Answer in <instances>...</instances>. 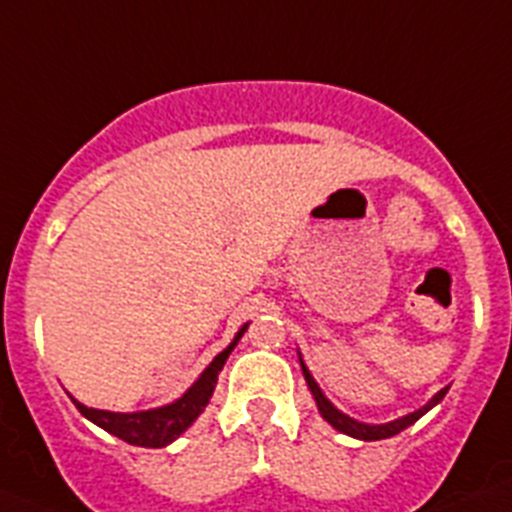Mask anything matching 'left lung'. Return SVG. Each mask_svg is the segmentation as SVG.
Returning a JSON list of instances; mask_svg holds the SVG:
<instances>
[{
    "label": "left lung",
    "instance_id": "8db88e82",
    "mask_svg": "<svg viewBox=\"0 0 512 512\" xmlns=\"http://www.w3.org/2000/svg\"><path fill=\"white\" fill-rule=\"evenodd\" d=\"M302 374H305L307 387H310L312 397H315V402H318L320 415H323V418L328 420V423L333 425V428H336V431L346 433V436L361 438V441H379V438H390V436H395V433L405 431L408 425H413L415 420L420 418V415L428 413V410H431L433 405H438V402L443 400V395H446V390H441L436 397H433L431 402H428V405H425V408L415 410V413L405 415V418H400V420H392V423H384V425H366V423H359V420H354V418H348V415L338 413V410L333 408V405H330L328 400H325V395H323V392H320L318 382H315V379L310 377V372H307L305 364H302Z\"/></svg>",
    "mask_w": 512,
    "mask_h": 512
}]
</instances>
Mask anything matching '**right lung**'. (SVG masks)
<instances>
[{
    "mask_svg": "<svg viewBox=\"0 0 512 512\" xmlns=\"http://www.w3.org/2000/svg\"><path fill=\"white\" fill-rule=\"evenodd\" d=\"M248 325H243L238 330V336L233 338L223 354H217L212 359V364L207 366L202 377L189 387L187 395L182 400L171 402L166 408L158 410H146V413H107V410H94L81 405L74 400V405L79 408V413L84 418H89L92 423H97L99 428H104L112 436L122 438V441L133 443V446H146V449H161V446H169L174 438L182 436L189 425L197 420V415L205 410V405L210 402L212 390H215L217 372L223 369L225 359L230 356V351L235 348V343L241 341V336L246 333Z\"/></svg>",
    "mask_w": 512,
    "mask_h": 512,
    "instance_id": "add662e5",
    "label": "right lung"
}]
</instances>
